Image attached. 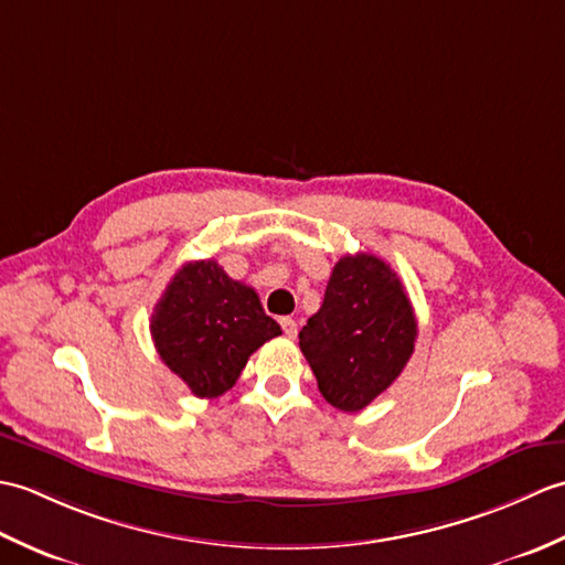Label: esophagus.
<instances>
[{"instance_id":"1","label":"esophagus","mask_w":565,"mask_h":565,"mask_svg":"<svg viewBox=\"0 0 565 565\" xmlns=\"http://www.w3.org/2000/svg\"><path fill=\"white\" fill-rule=\"evenodd\" d=\"M281 328H284V332H286V338H296L298 334V326H296V320L294 318H281Z\"/></svg>"}]
</instances>
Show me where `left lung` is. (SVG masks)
Returning <instances> with one entry per match:
<instances>
[{
	"instance_id": "1",
	"label": "left lung",
	"mask_w": 565,
	"mask_h": 565,
	"mask_svg": "<svg viewBox=\"0 0 565 565\" xmlns=\"http://www.w3.org/2000/svg\"><path fill=\"white\" fill-rule=\"evenodd\" d=\"M415 338V310L398 274L359 252L334 264L322 306L298 332V344L322 398L356 413L401 376Z\"/></svg>"
}]
</instances>
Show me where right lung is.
Masks as SVG:
<instances>
[{"label": "right lung", "instance_id": "right-lung-1", "mask_svg": "<svg viewBox=\"0 0 565 565\" xmlns=\"http://www.w3.org/2000/svg\"><path fill=\"white\" fill-rule=\"evenodd\" d=\"M154 350L196 398H218L264 342L279 338L252 286L231 279L215 259L186 262L152 310Z\"/></svg>", "mask_w": 565, "mask_h": 565}]
</instances>
